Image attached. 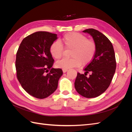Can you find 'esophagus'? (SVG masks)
Returning a JSON list of instances; mask_svg holds the SVG:
<instances>
[{
    "instance_id": "34e87169",
    "label": "esophagus",
    "mask_w": 132,
    "mask_h": 132,
    "mask_svg": "<svg viewBox=\"0 0 132 132\" xmlns=\"http://www.w3.org/2000/svg\"><path fill=\"white\" fill-rule=\"evenodd\" d=\"M67 69H63V73H66L67 71Z\"/></svg>"
}]
</instances>
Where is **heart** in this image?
<instances>
[{
    "label": "heart",
    "instance_id": "obj_1",
    "mask_svg": "<svg viewBox=\"0 0 132 132\" xmlns=\"http://www.w3.org/2000/svg\"><path fill=\"white\" fill-rule=\"evenodd\" d=\"M66 49H72L69 59L63 58L55 63V65L60 68L68 69L86 65L93 59L97 50L95 42L88 39L86 36L77 32L65 34L59 41L52 44L50 51L52 56L58 59L61 58Z\"/></svg>",
    "mask_w": 132,
    "mask_h": 132
}]
</instances>
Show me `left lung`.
Masks as SVG:
<instances>
[{
    "instance_id": "obj_1",
    "label": "left lung",
    "mask_w": 132,
    "mask_h": 132,
    "mask_svg": "<svg viewBox=\"0 0 132 132\" xmlns=\"http://www.w3.org/2000/svg\"><path fill=\"white\" fill-rule=\"evenodd\" d=\"M93 37L97 46L95 56L85 68L84 74L78 73L74 86L78 93L86 98L97 97L110 86L116 68L112 44L106 36L94 29L83 31ZM90 73L89 77L86 75Z\"/></svg>"
}]
</instances>
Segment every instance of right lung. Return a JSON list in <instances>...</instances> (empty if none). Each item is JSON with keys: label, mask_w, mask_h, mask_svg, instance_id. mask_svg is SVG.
<instances>
[{"label": "right lung", "mask_w": 132, "mask_h": 132, "mask_svg": "<svg viewBox=\"0 0 132 132\" xmlns=\"http://www.w3.org/2000/svg\"><path fill=\"white\" fill-rule=\"evenodd\" d=\"M57 35L38 31L23 39L16 53V76L22 88L37 98H45L56 90L61 69L53 68L50 47Z\"/></svg>", "instance_id": "add662e5"}]
</instances>
